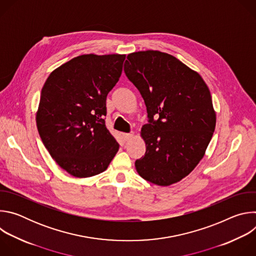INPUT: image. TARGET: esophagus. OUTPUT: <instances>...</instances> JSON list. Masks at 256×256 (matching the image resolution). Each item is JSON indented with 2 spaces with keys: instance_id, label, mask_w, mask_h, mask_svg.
<instances>
[{
  "instance_id": "34e87169",
  "label": "esophagus",
  "mask_w": 256,
  "mask_h": 256,
  "mask_svg": "<svg viewBox=\"0 0 256 256\" xmlns=\"http://www.w3.org/2000/svg\"><path fill=\"white\" fill-rule=\"evenodd\" d=\"M122 136H124V138L126 140H130L132 136H134V134L132 132H130V134H122Z\"/></svg>"
}]
</instances>
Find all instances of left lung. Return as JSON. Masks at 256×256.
I'll use <instances>...</instances> for the list:
<instances>
[{
  "instance_id": "8db88e82",
  "label": "left lung",
  "mask_w": 256,
  "mask_h": 256,
  "mask_svg": "<svg viewBox=\"0 0 256 256\" xmlns=\"http://www.w3.org/2000/svg\"><path fill=\"white\" fill-rule=\"evenodd\" d=\"M126 58L124 72L140 91L149 118L140 130L146 153L136 169L154 184L171 186L196 168L212 136L210 92L198 72L166 52H138Z\"/></svg>"
}]
</instances>
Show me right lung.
I'll use <instances>...</instances> for the list:
<instances>
[{"instance_id": "1", "label": "right lung", "mask_w": 256, "mask_h": 256, "mask_svg": "<svg viewBox=\"0 0 256 256\" xmlns=\"http://www.w3.org/2000/svg\"><path fill=\"white\" fill-rule=\"evenodd\" d=\"M126 54H82L46 79L36 112L44 147L68 174L105 171L120 144L105 126L106 97L118 82Z\"/></svg>"}]
</instances>
